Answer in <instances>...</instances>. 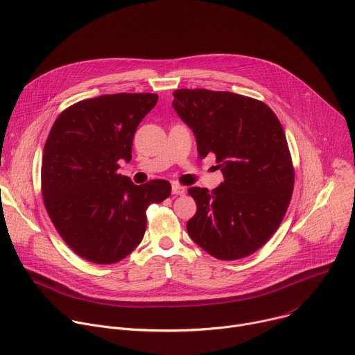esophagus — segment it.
Segmentation results:
<instances>
[{"label":"esophagus","instance_id":"1","mask_svg":"<svg viewBox=\"0 0 355 355\" xmlns=\"http://www.w3.org/2000/svg\"><path fill=\"white\" fill-rule=\"evenodd\" d=\"M171 192H173V195H184L185 193V188L178 185V184H174L173 188H171Z\"/></svg>","mask_w":355,"mask_h":355}]
</instances>
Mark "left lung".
I'll use <instances>...</instances> for the list:
<instances>
[{"mask_svg":"<svg viewBox=\"0 0 355 355\" xmlns=\"http://www.w3.org/2000/svg\"><path fill=\"white\" fill-rule=\"evenodd\" d=\"M173 95L199 159L215 155L225 178L212 192L188 189L196 204L188 234L215 259L247 257L277 232L291 202L295 173L282 125L254 98L202 88Z\"/></svg>","mask_w":355,"mask_h":355,"instance_id":"1","label":"left lung"}]
</instances>
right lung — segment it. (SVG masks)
Returning <instances> with one entry per match:
<instances>
[{"label": "right lung", "instance_id": "right-lung-1", "mask_svg": "<svg viewBox=\"0 0 355 355\" xmlns=\"http://www.w3.org/2000/svg\"><path fill=\"white\" fill-rule=\"evenodd\" d=\"M157 94H112L80 101L50 130L42 159L44 208L67 245L87 261L114 264L141 241L146 209L171 193L164 180L135 185L118 174Z\"/></svg>", "mask_w": 355, "mask_h": 355}]
</instances>
